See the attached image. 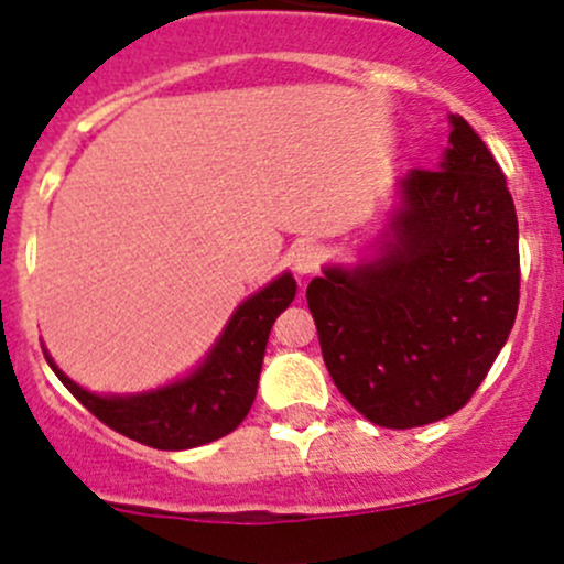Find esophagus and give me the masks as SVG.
Segmentation results:
<instances>
[{
  "instance_id": "esophagus-1",
  "label": "esophagus",
  "mask_w": 564,
  "mask_h": 564,
  "mask_svg": "<svg viewBox=\"0 0 564 564\" xmlns=\"http://www.w3.org/2000/svg\"><path fill=\"white\" fill-rule=\"evenodd\" d=\"M292 267L300 278H308L322 267V250L314 242H303V246L294 248L292 253Z\"/></svg>"
}]
</instances>
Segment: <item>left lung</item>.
Listing matches in <instances>:
<instances>
[{
  "mask_svg": "<svg viewBox=\"0 0 564 564\" xmlns=\"http://www.w3.org/2000/svg\"><path fill=\"white\" fill-rule=\"evenodd\" d=\"M440 169L401 182L403 207L373 264L308 283L324 366L382 429L451 417L486 379L519 311V218L502 169L451 117Z\"/></svg>",
  "mask_w": 564,
  "mask_h": 564,
  "instance_id": "1",
  "label": "left lung"
}]
</instances>
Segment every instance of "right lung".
<instances>
[{
    "mask_svg": "<svg viewBox=\"0 0 564 564\" xmlns=\"http://www.w3.org/2000/svg\"><path fill=\"white\" fill-rule=\"evenodd\" d=\"M297 294L292 275H281L270 286L237 308L229 327L196 373L182 382L144 395L100 398L82 390L54 362L59 382L100 423L128 440L158 451H187L231 434L246 420L259 388L261 360L272 322Z\"/></svg>",
    "mask_w": 564,
    "mask_h": 564,
    "instance_id": "right-lung-1",
    "label": "right lung"
}]
</instances>
